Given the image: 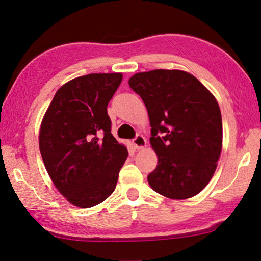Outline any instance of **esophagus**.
<instances>
[{
    "mask_svg": "<svg viewBox=\"0 0 261 261\" xmlns=\"http://www.w3.org/2000/svg\"><path fill=\"white\" fill-rule=\"evenodd\" d=\"M132 144H134V146L137 149H141L146 146V139H145L144 136L141 135H137L136 138L132 140Z\"/></svg>",
    "mask_w": 261,
    "mask_h": 261,
    "instance_id": "1",
    "label": "esophagus"
}]
</instances>
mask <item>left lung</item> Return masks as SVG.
Wrapping results in <instances>:
<instances>
[{
    "mask_svg": "<svg viewBox=\"0 0 261 261\" xmlns=\"http://www.w3.org/2000/svg\"><path fill=\"white\" fill-rule=\"evenodd\" d=\"M129 85L147 108L158 166L147 176L154 191L188 199L213 177L222 151V117L214 95L183 70L138 72Z\"/></svg>",
    "mask_w": 261,
    "mask_h": 261,
    "instance_id": "left-lung-1",
    "label": "left lung"
}]
</instances>
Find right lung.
Here are the masks:
<instances>
[{"label":"right lung","instance_id":"obj_1","mask_svg":"<svg viewBox=\"0 0 261 261\" xmlns=\"http://www.w3.org/2000/svg\"><path fill=\"white\" fill-rule=\"evenodd\" d=\"M122 73H90L62 85L43 115L39 147L53 183L70 204L90 208L114 192L127 158L110 132L107 106Z\"/></svg>","mask_w":261,"mask_h":261}]
</instances>
